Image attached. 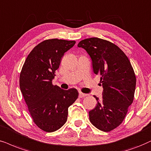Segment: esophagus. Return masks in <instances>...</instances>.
Returning <instances> with one entry per match:
<instances>
[{
	"mask_svg": "<svg viewBox=\"0 0 151 151\" xmlns=\"http://www.w3.org/2000/svg\"><path fill=\"white\" fill-rule=\"evenodd\" d=\"M87 94H85V93H81V92H79V97L80 98H84V97H86V96H87Z\"/></svg>",
	"mask_w": 151,
	"mask_h": 151,
	"instance_id": "1",
	"label": "esophagus"
}]
</instances>
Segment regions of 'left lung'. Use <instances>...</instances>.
Segmentation results:
<instances>
[{
	"instance_id": "left-lung-1",
	"label": "left lung",
	"mask_w": 151,
	"mask_h": 151,
	"mask_svg": "<svg viewBox=\"0 0 151 151\" xmlns=\"http://www.w3.org/2000/svg\"><path fill=\"white\" fill-rule=\"evenodd\" d=\"M92 59L95 74L100 75L103 86L101 102L89 111L91 123L103 132H110L119 126L133 102L136 76L125 53L117 45L106 40L91 37L78 44Z\"/></svg>"
}]
</instances>
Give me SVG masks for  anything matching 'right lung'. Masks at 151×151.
<instances>
[{
    "instance_id": "right-lung-1",
    "label": "right lung",
    "mask_w": 151,
    "mask_h": 151,
    "mask_svg": "<svg viewBox=\"0 0 151 151\" xmlns=\"http://www.w3.org/2000/svg\"><path fill=\"white\" fill-rule=\"evenodd\" d=\"M75 41L46 40L30 51L19 76V86L28 111L37 126L47 132L60 129L68 119V108L78 98L77 90L65 91L52 84L65 52Z\"/></svg>"
}]
</instances>
